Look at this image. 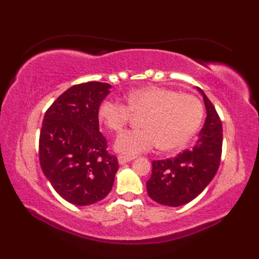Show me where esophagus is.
<instances>
[{
    "instance_id": "34e87169",
    "label": "esophagus",
    "mask_w": 259,
    "mask_h": 259,
    "mask_svg": "<svg viewBox=\"0 0 259 259\" xmlns=\"http://www.w3.org/2000/svg\"><path fill=\"white\" fill-rule=\"evenodd\" d=\"M134 159H136L135 156H122V155H121V156L118 157V162L120 164H124L126 162L134 160Z\"/></svg>"
}]
</instances>
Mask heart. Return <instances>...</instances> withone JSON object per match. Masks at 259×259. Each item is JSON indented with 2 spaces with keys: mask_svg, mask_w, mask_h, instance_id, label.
I'll list each match as a JSON object with an SVG mask.
<instances>
[{
  "mask_svg": "<svg viewBox=\"0 0 259 259\" xmlns=\"http://www.w3.org/2000/svg\"><path fill=\"white\" fill-rule=\"evenodd\" d=\"M126 100L128 104L104 100L98 113L114 133L124 128L133 112L145 113L141 121L144 128L126 130L114 142L115 150L128 156L147 152L158 145L164 150L183 147L195 135L202 119L199 99L168 88H141L131 91Z\"/></svg>",
  "mask_w": 259,
  "mask_h": 259,
  "instance_id": "heart-1",
  "label": "heart"
}]
</instances>
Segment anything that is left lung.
Here are the masks:
<instances>
[{"label":"left lung","instance_id":"obj_1","mask_svg":"<svg viewBox=\"0 0 259 259\" xmlns=\"http://www.w3.org/2000/svg\"><path fill=\"white\" fill-rule=\"evenodd\" d=\"M206 119L197 141L191 148L174 158L152 161L147 192L163 206L179 207L191 201L206 188L216 175L222 157V121L210 100L199 88Z\"/></svg>","mask_w":259,"mask_h":259}]
</instances>
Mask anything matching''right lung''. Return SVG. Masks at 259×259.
<instances>
[{"label":"right lung","mask_w":259,"mask_h":259,"mask_svg":"<svg viewBox=\"0 0 259 259\" xmlns=\"http://www.w3.org/2000/svg\"><path fill=\"white\" fill-rule=\"evenodd\" d=\"M111 85L87 82L63 92L45 114L38 158L42 171L58 194L75 206L102 200L119 169L99 131L98 111Z\"/></svg>","instance_id":"1"}]
</instances>
